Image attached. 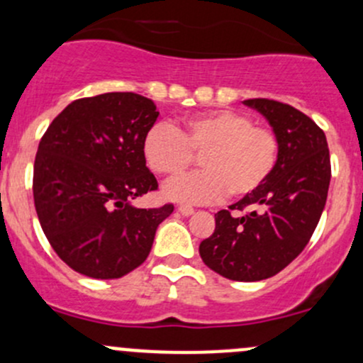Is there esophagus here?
I'll use <instances>...</instances> for the list:
<instances>
[{
  "label": "esophagus",
  "instance_id": "esophagus-1",
  "mask_svg": "<svg viewBox=\"0 0 363 363\" xmlns=\"http://www.w3.org/2000/svg\"><path fill=\"white\" fill-rule=\"evenodd\" d=\"M178 211H180L183 216H190V214L194 213V208H190V206H180V208H178Z\"/></svg>",
  "mask_w": 363,
  "mask_h": 363
}]
</instances>
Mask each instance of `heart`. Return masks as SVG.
I'll return each mask as SVG.
<instances>
[{
  "instance_id": "b5f03b06",
  "label": "heart",
  "mask_w": 363,
  "mask_h": 363,
  "mask_svg": "<svg viewBox=\"0 0 363 363\" xmlns=\"http://www.w3.org/2000/svg\"><path fill=\"white\" fill-rule=\"evenodd\" d=\"M279 150L274 128L235 111L190 118L182 131L155 124L143 138V157L161 177H182L194 155L201 157V173L164 186L166 197L189 204L218 201L225 192L235 199L249 196L268 180Z\"/></svg>"
}]
</instances>
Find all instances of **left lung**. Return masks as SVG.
Masks as SVG:
<instances>
[{
    "mask_svg": "<svg viewBox=\"0 0 363 363\" xmlns=\"http://www.w3.org/2000/svg\"><path fill=\"white\" fill-rule=\"evenodd\" d=\"M274 128L279 159L268 180L214 214L216 227L199 245L211 270L230 280L256 282L279 274L306 247L317 228L330 182L325 133L306 114L268 99L244 100Z\"/></svg>",
    "mask_w": 363,
    "mask_h": 363,
    "instance_id": "8db88e82",
    "label": "left lung"
}]
</instances>
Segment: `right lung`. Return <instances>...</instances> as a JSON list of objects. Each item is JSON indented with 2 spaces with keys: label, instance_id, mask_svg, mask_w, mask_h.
Wrapping results in <instances>:
<instances>
[{
  "label": "right lung",
  "instance_id": "obj_1",
  "mask_svg": "<svg viewBox=\"0 0 363 363\" xmlns=\"http://www.w3.org/2000/svg\"><path fill=\"white\" fill-rule=\"evenodd\" d=\"M159 112L150 99L104 93L69 104L48 126L34 161L38 218L53 251L91 279H119L149 256L173 204L138 209L157 190L143 138Z\"/></svg>",
  "mask_w": 363,
  "mask_h": 363
}]
</instances>
